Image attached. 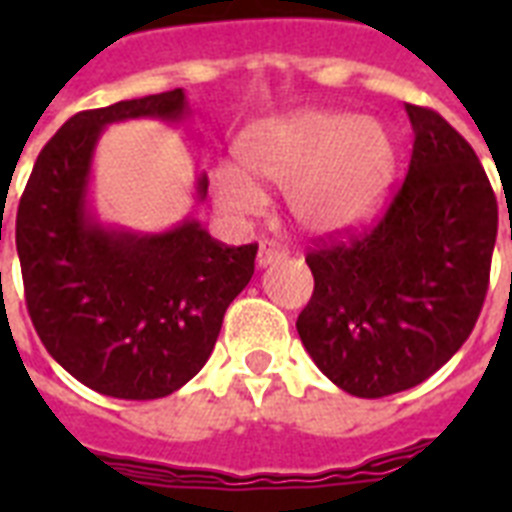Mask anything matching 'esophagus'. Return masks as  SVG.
I'll return each mask as SVG.
<instances>
[{
    "label": "esophagus",
    "instance_id": "esophagus-1",
    "mask_svg": "<svg viewBox=\"0 0 512 512\" xmlns=\"http://www.w3.org/2000/svg\"><path fill=\"white\" fill-rule=\"evenodd\" d=\"M289 252L281 244H273V241H263L260 249H257V268H268L273 263H281Z\"/></svg>",
    "mask_w": 512,
    "mask_h": 512
}]
</instances>
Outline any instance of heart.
<instances>
[{
	"label": "heart",
	"mask_w": 512,
	"mask_h": 512,
	"mask_svg": "<svg viewBox=\"0 0 512 512\" xmlns=\"http://www.w3.org/2000/svg\"><path fill=\"white\" fill-rule=\"evenodd\" d=\"M239 164L209 175L215 207L244 220L265 207L263 185L287 191L289 215L313 236L361 228L385 199L396 146L372 116L300 108L249 124L236 140Z\"/></svg>",
	"instance_id": "obj_1"
}]
</instances>
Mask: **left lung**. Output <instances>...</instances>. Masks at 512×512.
I'll return each instance as SVG.
<instances>
[{
    "label": "left lung",
    "mask_w": 512,
    "mask_h": 512,
    "mask_svg": "<svg viewBox=\"0 0 512 512\" xmlns=\"http://www.w3.org/2000/svg\"><path fill=\"white\" fill-rule=\"evenodd\" d=\"M409 175L372 231L305 257L313 297L297 335L350 396L428 380L462 348L484 305L497 199L470 143L436 111L406 103ZM512 239V228H510Z\"/></svg>",
    "instance_id": "1"
}]
</instances>
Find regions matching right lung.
<instances>
[{
  "label": "right lung",
  "instance_id": "obj_1",
  "mask_svg": "<svg viewBox=\"0 0 512 512\" xmlns=\"http://www.w3.org/2000/svg\"><path fill=\"white\" fill-rule=\"evenodd\" d=\"M188 116L180 87L71 116L20 196L15 247L36 335L103 396L148 401L183 388L255 273L257 244L225 247L193 217L140 233L106 225L92 207V159L108 124ZM196 199H207V175L196 177Z\"/></svg>",
  "mask_w": 512,
  "mask_h": 512
}]
</instances>
